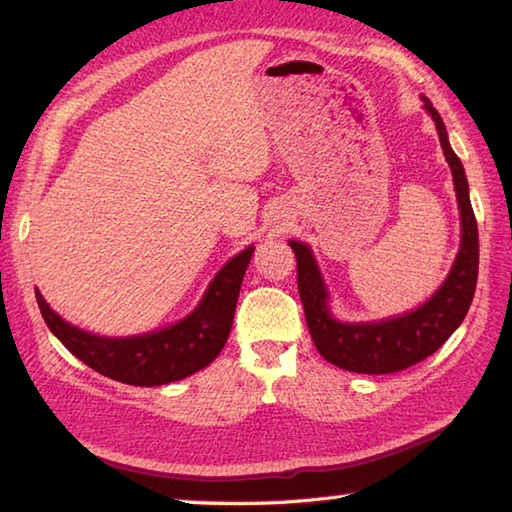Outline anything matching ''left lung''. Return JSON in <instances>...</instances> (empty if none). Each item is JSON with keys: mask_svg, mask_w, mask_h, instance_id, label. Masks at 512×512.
I'll return each mask as SVG.
<instances>
[{"mask_svg": "<svg viewBox=\"0 0 512 512\" xmlns=\"http://www.w3.org/2000/svg\"><path fill=\"white\" fill-rule=\"evenodd\" d=\"M427 110L436 123L438 138L447 158L455 195H458L462 242L451 273L444 284L433 292L420 308L400 317L372 323H341L332 317L328 306V288L323 284L321 270L312 250L301 242H290L297 257L299 297L306 312V323L319 354L332 365L356 374H394L416 365L442 347V343L460 328L471 308L480 266V239L477 222L469 198V182L464 176L460 158L449 145L447 127L436 107L424 99Z\"/></svg>", "mask_w": 512, "mask_h": 512, "instance_id": "1", "label": "left lung"}]
</instances>
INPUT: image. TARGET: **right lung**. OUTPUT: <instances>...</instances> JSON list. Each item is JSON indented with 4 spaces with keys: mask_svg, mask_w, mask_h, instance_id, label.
I'll return each mask as SVG.
<instances>
[{
    "mask_svg": "<svg viewBox=\"0 0 512 512\" xmlns=\"http://www.w3.org/2000/svg\"><path fill=\"white\" fill-rule=\"evenodd\" d=\"M253 250V246H248L224 264L189 317L165 330L125 339L74 328L48 306L39 290H35V295L50 332L94 372L136 387L167 385L200 372L222 352Z\"/></svg>",
    "mask_w": 512,
    "mask_h": 512,
    "instance_id": "obj_1",
    "label": "right lung"
}]
</instances>
